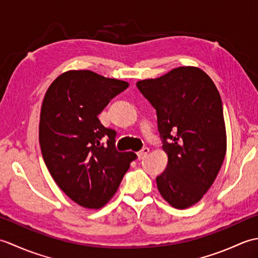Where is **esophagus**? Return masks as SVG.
Listing matches in <instances>:
<instances>
[{"instance_id": "34e87169", "label": "esophagus", "mask_w": 258, "mask_h": 258, "mask_svg": "<svg viewBox=\"0 0 258 258\" xmlns=\"http://www.w3.org/2000/svg\"><path fill=\"white\" fill-rule=\"evenodd\" d=\"M150 150L147 149V147H144V149H142L139 153H138V156H139V160H143V158H145L147 156V154H149Z\"/></svg>"}]
</instances>
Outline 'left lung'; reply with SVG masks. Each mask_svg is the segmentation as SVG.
<instances>
[{"label":"left lung","instance_id":"obj_1","mask_svg":"<svg viewBox=\"0 0 258 258\" xmlns=\"http://www.w3.org/2000/svg\"><path fill=\"white\" fill-rule=\"evenodd\" d=\"M156 109L166 169L156 177L163 199L175 208L202 200L215 180L226 154L223 104L204 71L182 67L158 79L136 83Z\"/></svg>","mask_w":258,"mask_h":258}]
</instances>
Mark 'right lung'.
I'll use <instances>...</instances> for the list:
<instances>
[{
  "instance_id": "add662e5",
  "label": "right lung",
  "mask_w": 258,
  "mask_h": 258,
  "mask_svg": "<svg viewBox=\"0 0 258 258\" xmlns=\"http://www.w3.org/2000/svg\"><path fill=\"white\" fill-rule=\"evenodd\" d=\"M127 82L92 71H69L53 82L41 108L38 140L53 179L71 200L100 208L116 193L136 154L118 152L116 131L97 115Z\"/></svg>"
}]
</instances>
